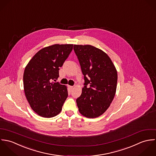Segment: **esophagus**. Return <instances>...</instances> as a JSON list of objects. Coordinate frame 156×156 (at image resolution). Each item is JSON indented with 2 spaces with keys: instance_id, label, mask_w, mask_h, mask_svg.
<instances>
[{
  "instance_id": "34e87169",
  "label": "esophagus",
  "mask_w": 156,
  "mask_h": 156,
  "mask_svg": "<svg viewBox=\"0 0 156 156\" xmlns=\"http://www.w3.org/2000/svg\"><path fill=\"white\" fill-rule=\"evenodd\" d=\"M69 87L70 88V90H72V89H73V86H69Z\"/></svg>"
}]
</instances>
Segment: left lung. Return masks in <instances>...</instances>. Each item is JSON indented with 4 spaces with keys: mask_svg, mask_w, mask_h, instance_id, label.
I'll return each mask as SVG.
<instances>
[{
    "mask_svg": "<svg viewBox=\"0 0 156 156\" xmlns=\"http://www.w3.org/2000/svg\"><path fill=\"white\" fill-rule=\"evenodd\" d=\"M73 50L84 75V86L76 99L80 113L97 118L110 107L116 94L117 70L108 55L91 45L74 44Z\"/></svg>",
    "mask_w": 156,
    "mask_h": 156,
    "instance_id": "1",
    "label": "left lung"
}]
</instances>
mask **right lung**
<instances>
[{"mask_svg":"<svg viewBox=\"0 0 156 156\" xmlns=\"http://www.w3.org/2000/svg\"><path fill=\"white\" fill-rule=\"evenodd\" d=\"M73 44H54L40 50L26 66L23 87L32 109L43 118L60 113L68 96L67 87L55 83L59 70L73 49Z\"/></svg>","mask_w":156,"mask_h":156,"instance_id":"1","label":"right lung"}]
</instances>
